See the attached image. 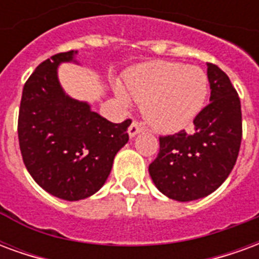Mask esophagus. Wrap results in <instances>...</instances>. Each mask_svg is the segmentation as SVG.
Returning a JSON list of instances; mask_svg holds the SVG:
<instances>
[{
	"instance_id": "1",
	"label": "esophagus",
	"mask_w": 259,
	"mask_h": 259,
	"mask_svg": "<svg viewBox=\"0 0 259 259\" xmlns=\"http://www.w3.org/2000/svg\"><path fill=\"white\" fill-rule=\"evenodd\" d=\"M143 129H144V127H143V124L139 123L137 120H133L132 124L129 126V130H127V132H129L130 137H135L136 135H139L140 132H143Z\"/></svg>"
}]
</instances>
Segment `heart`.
Wrapping results in <instances>:
<instances>
[{
    "label": "heart",
    "mask_w": 259,
    "mask_h": 259,
    "mask_svg": "<svg viewBox=\"0 0 259 259\" xmlns=\"http://www.w3.org/2000/svg\"><path fill=\"white\" fill-rule=\"evenodd\" d=\"M123 102L143 104L147 123L159 133H176L197 118L208 94L205 73L180 62L152 61L126 74V84L116 85Z\"/></svg>",
    "instance_id": "obj_1"
}]
</instances>
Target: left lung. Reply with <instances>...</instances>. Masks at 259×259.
Here are the masks:
<instances>
[{"instance_id": "obj_1", "label": "left lung", "mask_w": 259, "mask_h": 259, "mask_svg": "<svg viewBox=\"0 0 259 259\" xmlns=\"http://www.w3.org/2000/svg\"><path fill=\"white\" fill-rule=\"evenodd\" d=\"M209 104L193 120L194 132L159 137L148 172L162 194L193 201L217 190L232 172L241 144V105L228 74L206 64Z\"/></svg>"}]
</instances>
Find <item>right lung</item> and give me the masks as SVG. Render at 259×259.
Segmentation results:
<instances>
[{"instance_id": "obj_1", "label": "right lung", "mask_w": 259, "mask_h": 259, "mask_svg": "<svg viewBox=\"0 0 259 259\" xmlns=\"http://www.w3.org/2000/svg\"><path fill=\"white\" fill-rule=\"evenodd\" d=\"M77 51L53 55L38 65L23 87L18 136L26 169L50 194L79 201L101 189L113 158L129 141L126 119L112 123L85 101L69 97L58 80L62 62Z\"/></svg>"}]
</instances>
